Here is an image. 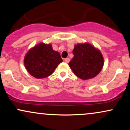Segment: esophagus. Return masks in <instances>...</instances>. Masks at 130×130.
<instances>
[{
	"mask_svg": "<svg viewBox=\"0 0 130 130\" xmlns=\"http://www.w3.org/2000/svg\"><path fill=\"white\" fill-rule=\"evenodd\" d=\"M70 59L69 58H66V59H65V60H64V61H65L66 63H68V62H70Z\"/></svg>",
	"mask_w": 130,
	"mask_h": 130,
	"instance_id": "obj_1",
	"label": "esophagus"
}]
</instances>
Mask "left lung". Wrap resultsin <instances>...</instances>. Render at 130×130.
Segmentation results:
<instances>
[{"label":"left lung","mask_w":130,"mask_h":130,"mask_svg":"<svg viewBox=\"0 0 130 130\" xmlns=\"http://www.w3.org/2000/svg\"><path fill=\"white\" fill-rule=\"evenodd\" d=\"M74 57L68 63L76 76L83 80L98 75L104 65V58L98 49L89 43H77L73 51Z\"/></svg>","instance_id":"left-lung-1"}]
</instances>
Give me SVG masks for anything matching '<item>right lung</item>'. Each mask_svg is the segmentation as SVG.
Listing matches in <instances>:
<instances>
[{"label": "right lung", "mask_w": 130, "mask_h": 130, "mask_svg": "<svg viewBox=\"0 0 130 130\" xmlns=\"http://www.w3.org/2000/svg\"><path fill=\"white\" fill-rule=\"evenodd\" d=\"M63 62L59 53L53 49L51 44L40 43L30 49L24 59L27 71L37 79L48 77Z\"/></svg>", "instance_id": "right-lung-1"}]
</instances>
